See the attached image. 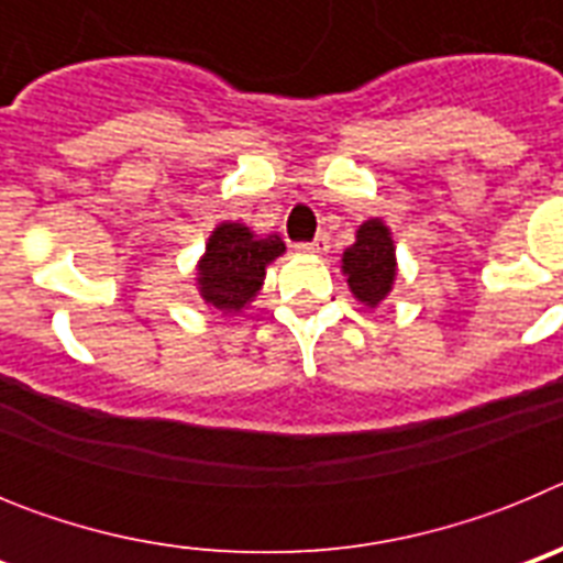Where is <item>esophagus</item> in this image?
<instances>
[{"instance_id":"obj_1","label":"esophagus","mask_w":563,"mask_h":563,"mask_svg":"<svg viewBox=\"0 0 563 563\" xmlns=\"http://www.w3.org/2000/svg\"><path fill=\"white\" fill-rule=\"evenodd\" d=\"M298 251H305V253H312V256H321V253L330 251V236L327 233H318L312 242H305V245H298Z\"/></svg>"}]
</instances>
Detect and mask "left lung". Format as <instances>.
Wrapping results in <instances>:
<instances>
[{
	"mask_svg": "<svg viewBox=\"0 0 563 563\" xmlns=\"http://www.w3.org/2000/svg\"><path fill=\"white\" fill-rule=\"evenodd\" d=\"M341 271L352 296L366 307H377L391 292L397 276L395 239L383 220H366L355 233V245L343 251Z\"/></svg>",
	"mask_w": 563,
	"mask_h": 563,
	"instance_id": "obj_1",
	"label": "left lung"
}]
</instances>
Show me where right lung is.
I'll use <instances>...</instances> for the list:
<instances>
[{"instance_id": "add662e5", "label": "right lung", "mask_w": 563, "mask_h": 563, "mask_svg": "<svg viewBox=\"0 0 563 563\" xmlns=\"http://www.w3.org/2000/svg\"><path fill=\"white\" fill-rule=\"evenodd\" d=\"M285 253L282 236H256L242 222H220L208 236L197 265V287L206 305L222 312H242L265 285V271Z\"/></svg>"}]
</instances>
